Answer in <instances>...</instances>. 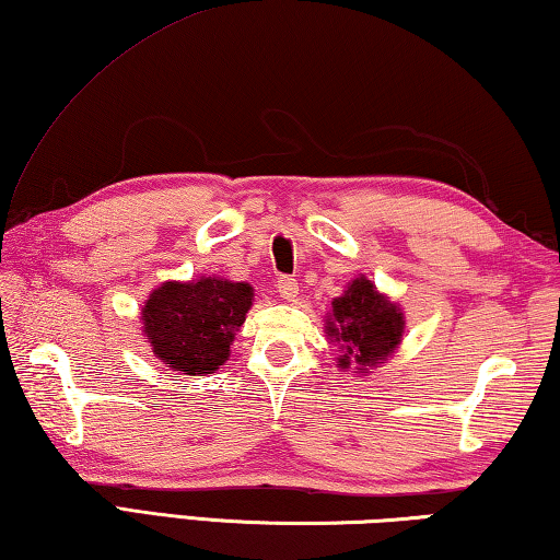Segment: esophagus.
Wrapping results in <instances>:
<instances>
[{"label":"esophagus","instance_id":"34e87169","mask_svg":"<svg viewBox=\"0 0 560 560\" xmlns=\"http://www.w3.org/2000/svg\"><path fill=\"white\" fill-rule=\"evenodd\" d=\"M277 289L281 293V299H287V301H296V296H299V283L291 277H281L277 281Z\"/></svg>","mask_w":560,"mask_h":560}]
</instances>
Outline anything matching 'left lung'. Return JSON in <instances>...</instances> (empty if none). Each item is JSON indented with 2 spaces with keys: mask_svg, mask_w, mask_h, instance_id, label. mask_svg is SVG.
<instances>
[{
  "mask_svg": "<svg viewBox=\"0 0 560 560\" xmlns=\"http://www.w3.org/2000/svg\"><path fill=\"white\" fill-rule=\"evenodd\" d=\"M324 328L330 343L340 348V371L355 365L353 373H368L400 348L405 314L400 303L377 291L365 273H358L346 291L330 301Z\"/></svg>",
  "mask_w": 560,
  "mask_h": 560,
  "instance_id": "left-lung-1",
  "label": "left lung"
}]
</instances>
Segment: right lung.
<instances>
[{"label": "right lung", "mask_w": 560, "mask_h": 560, "mask_svg": "<svg viewBox=\"0 0 560 560\" xmlns=\"http://www.w3.org/2000/svg\"><path fill=\"white\" fill-rule=\"evenodd\" d=\"M254 303L246 281L200 277L163 281L140 311L155 358L183 375H210L230 360L232 340Z\"/></svg>", "instance_id": "1"}]
</instances>
